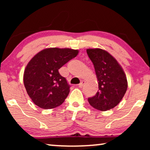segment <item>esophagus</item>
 I'll return each mask as SVG.
<instances>
[{"mask_svg": "<svg viewBox=\"0 0 150 150\" xmlns=\"http://www.w3.org/2000/svg\"><path fill=\"white\" fill-rule=\"evenodd\" d=\"M85 84V81H82L81 82V83H80L79 85V87L80 88H82V87H83Z\"/></svg>", "mask_w": 150, "mask_h": 150, "instance_id": "esophagus-1", "label": "esophagus"}]
</instances>
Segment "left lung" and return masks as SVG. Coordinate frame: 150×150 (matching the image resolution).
Masks as SVG:
<instances>
[{
	"label": "left lung",
	"mask_w": 150,
	"mask_h": 150,
	"mask_svg": "<svg viewBox=\"0 0 150 150\" xmlns=\"http://www.w3.org/2000/svg\"><path fill=\"white\" fill-rule=\"evenodd\" d=\"M87 53L94 65L99 89L95 96L88 98V102L101 111L113 108L126 92V74L116 59L106 50L91 48L87 49Z\"/></svg>",
	"instance_id": "obj_1"
}]
</instances>
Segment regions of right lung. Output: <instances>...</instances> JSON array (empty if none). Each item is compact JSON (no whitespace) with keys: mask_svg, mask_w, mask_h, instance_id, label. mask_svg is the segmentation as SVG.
Returning a JSON list of instances; mask_svg holds the SVG:
<instances>
[{"mask_svg":"<svg viewBox=\"0 0 150 150\" xmlns=\"http://www.w3.org/2000/svg\"><path fill=\"white\" fill-rule=\"evenodd\" d=\"M70 48L44 49L33 57L24 73V85L35 104L44 109L61 105L69 93L70 85L59 69L77 56Z\"/></svg>","mask_w":150,"mask_h":150,"instance_id":"add662e5","label":"right lung"}]
</instances>
